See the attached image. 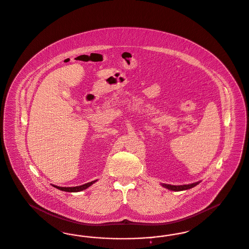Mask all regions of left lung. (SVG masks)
<instances>
[{"label": "left lung", "mask_w": 249, "mask_h": 249, "mask_svg": "<svg viewBox=\"0 0 249 249\" xmlns=\"http://www.w3.org/2000/svg\"><path fill=\"white\" fill-rule=\"evenodd\" d=\"M197 184L198 183H193V184H190V185H183V186H172V185L163 184V187L166 188V189H170V190H173V191H181V190L191 189V188L197 186Z\"/></svg>", "instance_id": "left-lung-1"}]
</instances>
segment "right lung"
Here are the masks:
<instances>
[{
	"mask_svg": "<svg viewBox=\"0 0 249 249\" xmlns=\"http://www.w3.org/2000/svg\"><path fill=\"white\" fill-rule=\"evenodd\" d=\"M96 181V180H95ZM95 181H92V182H89V183H86L85 185H82V186H78V187H72V188H62V187H58V186H54V188L56 189H59L60 190H63V191H67V192H78V191H82L84 189L89 188L91 185H93Z\"/></svg>",
	"mask_w": 249,
	"mask_h": 249,
	"instance_id": "obj_1",
	"label": "right lung"
}]
</instances>
